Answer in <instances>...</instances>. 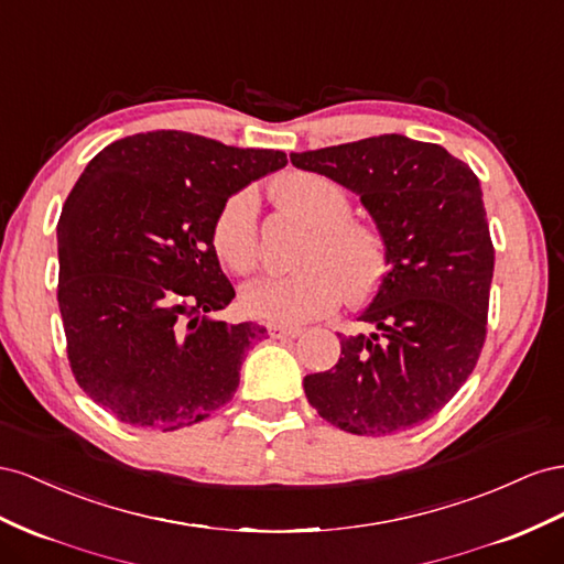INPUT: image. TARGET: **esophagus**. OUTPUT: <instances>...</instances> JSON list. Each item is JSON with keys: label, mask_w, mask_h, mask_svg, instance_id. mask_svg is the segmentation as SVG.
I'll return each mask as SVG.
<instances>
[{"label": "esophagus", "mask_w": 564, "mask_h": 564, "mask_svg": "<svg viewBox=\"0 0 564 564\" xmlns=\"http://www.w3.org/2000/svg\"><path fill=\"white\" fill-rule=\"evenodd\" d=\"M267 333L273 337V340H279V337H297L302 330L295 326H283V324H269Z\"/></svg>", "instance_id": "esophagus-1"}]
</instances>
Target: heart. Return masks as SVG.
<instances>
[{
  "label": "heart",
  "instance_id": "b5f03b06",
  "mask_svg": "<svg viewBox=\"0 0 564 564\" xmlns=\"http://www.w3.org/2000/svg\"><path fill=\"white\" fill-rule=\"evenodd\" d=\"M276 191L314 227L297 260L304 269L250 283L240 295L243 310L254 318L293 326L330 314L343 295L349 302L371 295L388 267V243L373 224L351 217L347 191L316 172L285 176ZM213 246L238 276L260 267L257 196L250 188H240L221 203L213 224Z\"/></svg>",
  "mask_w": 564,
  "mask_h": 564
}]
</instances>
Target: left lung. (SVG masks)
Instances as JSON below:
<instances>
[{
    "mask_svg": "<svg viewBox=\"0 0 564 564\" xmlns=\"http://www.w3.org/2000/svg\"><path fill=\"white\" fill-rule=\"evenodd\" d=\"M361 198L388 243V273L340 359L304 378L321 417L351 434L427 421L468 380L487 337L494 246L475 172L440 143L401 134L291 153Z\"/></svg>",
    "mask_w": 564,
    "mask_h": 564,
    "instance_id": "8db88e82",
    "label": "left lung"
}]
</instances>
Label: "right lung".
Returning a JSON list of instances; mask_svg holds the SVG:
<instances>
[{
    "label": "right lung",
    "instance_id": "right-lung-1",
    "mask_svg": "<svg viewBox=\"0 0 564 564\" xmlns=\"http://www.w3.org/2000/svg\"><path fill=\"white\" fill-rule=\"evenodd\" d=\"M283 151L158 130L112 141L58 219V310L73 376L122 423L172 432L231 401L267 328L213 318L236 297L213 246L231 193Z\"/></svg>",
    "mask_w": 564,
    "mask_h": 564
}]
</instances>
